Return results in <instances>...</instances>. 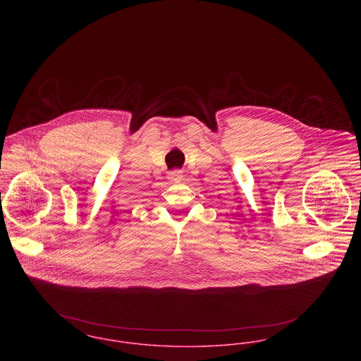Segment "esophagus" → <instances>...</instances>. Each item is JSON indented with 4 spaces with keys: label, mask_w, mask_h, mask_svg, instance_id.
Instances as JSON below:
<instances>
[{
    "label": "esophagus",
    "mask_w": 361,
    "mask_h": 361,
    "mask_svg": "<svg viewBox=\"0 0 361 361\" xmlns=\"http://www.w3.org/2000/svg\"><path fill=\"white\" fill-rule=\"evenodd\" d=\"M183 178V172L179 171V169H175V171H171L169 173V179L172 183H178L180 182Z\"/></svg>",
    "instance_id": "esophagus-1"
}]
</instances>
